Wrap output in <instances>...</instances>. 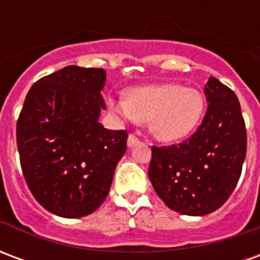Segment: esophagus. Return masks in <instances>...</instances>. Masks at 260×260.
Segmentation results:
<instances>
[{
    "mask_svg": "<svg viewBox=\"0 0 260 260\" xmlns=\"http://www.w3.org/2000/svg\"><path fill=\"white\" fill-rule=\"evenodd\" d=\"M136 143H138V138L135 135H129L128 136V147L135 146Z\"/></svg>",
    "mask_w": 260,
    "mask_h": 260,
    "instance_id": "esophagus-1",
    "label": "esophagus"
}]
</instances>
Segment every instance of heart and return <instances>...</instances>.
I'll return each instance as SVG.
<instances>
[{"mask_svg": "<svg viewBox=\"0 0 260 260\" xmlns=\"http://www.w3.org/2000/svg\"><path fill=\"white\" fill-rule=\"evenodd\" d=\"M107 106L118 118L149 122L153 138L164 143L191 135L205 113L201 91L180 85L134 87L125 99L110 97Z\"/></svg>", "mask_w": 260, "mask_h": 260, "instance_id": "1", "label": "heart"}]
</instances>
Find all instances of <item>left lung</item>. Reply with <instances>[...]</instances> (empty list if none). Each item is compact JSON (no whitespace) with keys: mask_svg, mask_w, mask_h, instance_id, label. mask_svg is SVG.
<instances>
[{"mask_svg":"<svg viewBox=\"0 0 260 260\" xmlns=\"http://www.w3.org/2000/svg\"><path fill=\"white\" fill-rule=\"evenodd\" d=\"M207 111L180 145L152 147L149 180L167 206L186 216L217 210L234 191L246 154V129L235 93L216 78L205 87Z\"/></svg>","mask_w":260,"mask_h":260,"instance_id":"left-lung-1","label":"left lung"}]
</instances>
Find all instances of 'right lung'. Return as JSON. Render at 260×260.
<instances>
[{
  "instance_id": "add662e5",
  "label": "right lung",
  "mask_w": 260,
  "mask_h": 260,
  "mask_svg": "<svg viewBox=\"0 0 260 260\" xmlns=\"http://www.w3.org/2000/svg\"><path fill=\"white\" fill-rule=\"evenodd\" d=\"M106 71L69 65L31 86L16 124L26 184L46 210L85 217L108 195L126 131L100 122Z\"/></svg>"
}]
</instances>
